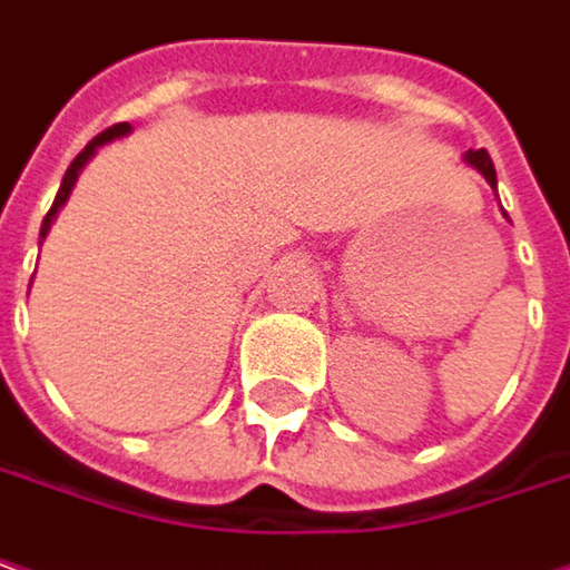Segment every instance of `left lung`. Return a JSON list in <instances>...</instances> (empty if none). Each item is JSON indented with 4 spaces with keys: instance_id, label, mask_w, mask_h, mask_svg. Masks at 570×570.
<instances>
[{
    "instance_id": "left-lung-1",
    "label": "left lung",
    "mask_w": 570,
    "mask_h": 570,
    "mask_svg": "<svg viewBox=\"0 0 570 570\" xmlns=\"http://www.w3.org/2000/svg\"><path fill=\"white\" fill-rule=\"evenodd\" d=\"M468 164H471V167H478V170L484 174L487 184L497 186V170H493V160H490V154H487V151H468Z\"/></svg>"
}]
</instances>
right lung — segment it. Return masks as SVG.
Returning <instances> with one entry per match:
<instances>
[{
	"mask_svg": "<svg viewBox=\"0 0 570 570\" xmlns=\"http://www.w3.org/2000/svg\"><path fill=\"white\" fill-rule=\"evenodd\" d=\"M128 128H131V125H128V121H118V125H112V128H106V131H102V135H96V138H92V141H89V145H86L83 151H80V154H77V157H73V164H70V167H67V174H63V184H60V189H57V196H53L51 213H48V216H45V225H41V238H45V235H48V228H51V218H53V213H57V209H60V206H63V203H67V196H70V189H73V184H77V177H80V170H83V164H86V160H89V157H92V151H96V148H99V145H106V141H109V138H118V135H125V131H128Z\"/></svg>",
	"mask_w": 570,
	"mask_h": 570,
	"instance_id": "obj_1",
	"label": "right lung"
}]
</instances>
